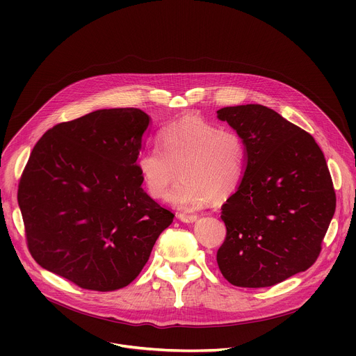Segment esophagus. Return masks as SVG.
<instances>
[{
  "label": "esophagus",
  "mask_w": 356,
  "mask_h": 356,
  "mask_svg": "<svg viewBox=\"0 0 356 356\" xmlns=\"http://www.w3.org/2000/svg\"><path fill=\"white\" fill-rule=\"evenodd\" d=\"M179 220H180V221H183V222H187V224H190V222H194V221H197V216H194V214H186V213H180V214H179Z\"/></svg>",
  "instance_id": "obj_1"
}]
</instances>
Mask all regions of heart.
<instances>
[{"instance_id":"b5f03b06","label":"heart","mask_w":356,"mask_h":356,"mask_svg":"<svg viewBox=\"0 0 356 356\" xmlns=\"http://www.w3.org/2000/svg\"><path fill=\"white\" fill-rule=\"evenodd\" d=\"M156 140L159 147H147L138 156L139 175L152 197L163 198L177 172L180 180L168 200L181 210L200 209L210 197L227 198L239 186L245 145L235 131L187 117L162 128Z\"/></svg>"}]
</instances>
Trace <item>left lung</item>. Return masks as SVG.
Returning a JSON list of instances; mask_svg holds the SVG:
<instances>
[{"label":"left lung","mask_w":356,"mask_h":356,"mask_svg":"<svg viewBox=\"0 0 356 356\" xmlns=\"http://www.w3.org/2000/svg\"><path fill=\"white\" fill-rule=\"evenodd\" d=\"M245 145L238 190L221 207L227 236L222 276L239 287H269L318 258L335 213V190L314 138L276 111L246 104L217 111Z\"/></svg>","instance_id":"8db88e82"}]
</instances>
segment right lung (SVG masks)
<instances>
[{
  "label": "right lung",
  "instance_id": "right-lung-1",
  "mask_svg": "<svg viewBox=\"0 0 356 356\" xmlns=\"http://www.w3.org/2000/svg\"><path fill=\"white\" fill-rule=\"evenodd\" d=\"M149 115L97 110L50 128L18 186L28 249L81 289L113 291L143 269L175 214L140 187L138 156Z\"/></svg>",
  "mask_w": 356,
  "mask_h": 356
}]
</instances>
